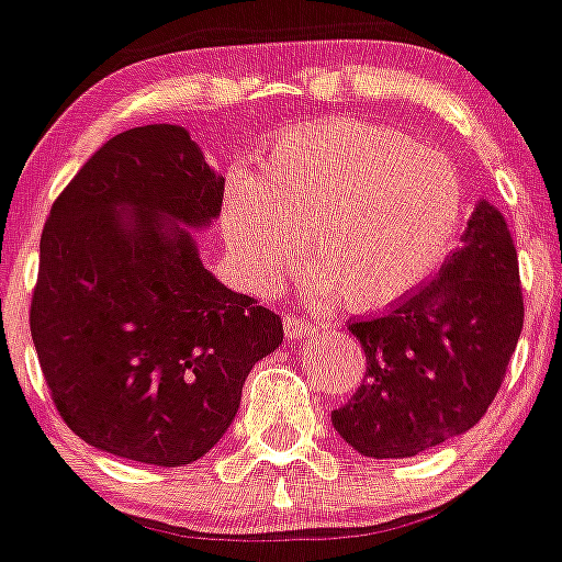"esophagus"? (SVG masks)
Returning a JSON list of instances; mask_svg holds the SVG:
<instances>
[{
  "label": "esophagus",
  "mask_w": 562,
  "mask_h": 562,
  "mask_svg": "<svg viewBox=\"0 0 562 562\" xmlns=\"http://www.w3.org/2000/svg\"><path fill=\"white\" fill-rule=\"evenodd\" d=\"M312 330H314V325L308 323V319L292 317V314H286V317H284L286 339H306V336L312 334Z\"/></svg>",
  "instance_id": "34e87169"
}]
</instances>
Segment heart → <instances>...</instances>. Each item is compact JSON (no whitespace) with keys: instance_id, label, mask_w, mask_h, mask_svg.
I'll return each mask as SVG.
<instances>
[{"instance_id":"heart-1","label":"heart","mask_w":562,"mask_h":562,"mask_svg":"<svg viewBox=\"0 0 562 562\" xmlns=\"http://www.w3.org/2000/svg\"><path fill=\"white\" fill-rule=\"evenodd\" d=\"M461 221V181L436 148L358 117L297 124L261 143L259 165H234L221 228L239 272L272 286L306 254L312 290L347 312H375L419 286Z\"/></svg>"}]
</instances>
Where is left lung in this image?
<instances>
[{
  "label": "left lung",
  "instance_id": "left-lung-1",
  "mask_svg": "<svg viewBox=\"0 0 562 562\" xmlns=\"http://www.w3.org/2000/svg\"><path fill=\"white\" fill-rule=\"evenodd\" d=\"M525 325L505 217L480 201L463 245L432 281L381 317L356 319L367 372L330 414L367 458H414L477 425L494 403Z\"/></svg>",
  "mask_w": 562,
  "mask_h": 562
}]
</instances>
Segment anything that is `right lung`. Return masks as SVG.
<instances>
[{
	"label": "right lung",
	"mask_w": 562,
	"mask_h": 562,
	"mask_svg": "<svg viewBox=\"0 0 562 562\" xmlns=\"http://www.w3.org/2000/svg\"><path fill=\"white\" fill-rule=\"evenodd\" d=\"M223 176L187 130L110 137L41 234L30 330L68 427L110 456L184 467L221 441L281 317L201 265L190 232L221 215Z\"/></svg>",
	"instance_id": "right-lung-1"
}]
</instances>
